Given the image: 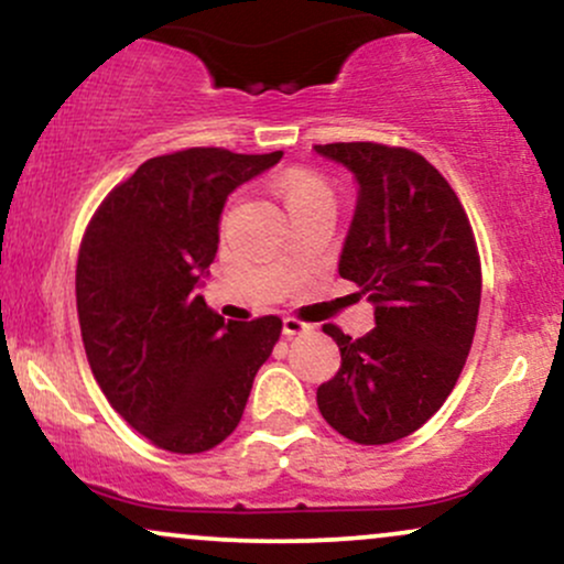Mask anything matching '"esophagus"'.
Segmentation results:
<instances>
[{
	"instance_id": "esophagus-1",
	"label": "esophagus",
	"mask_w": 564,
	"mask_h": 564,
	"mask_svg": "<svg viewBox=\"0 0 564 564\" xmlns=\"http://www.w3.org/2000/svg\"><path fill=\"white\" fill-rule=\"evenodd\" d=\"M313 332V326H310V323H304V321H296V318H291V315H286V318H283V334L286 336H296V334H310Z\"/></svg>"
}]
</instances>
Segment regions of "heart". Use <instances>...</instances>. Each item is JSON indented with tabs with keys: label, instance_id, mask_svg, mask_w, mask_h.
<instances>
[{
	"label": "heart",
	"instance_id": "obj_1",
	"mask_svg": "<svg viewBox=\"0 0 564 564\" xmlns=\"http://www.w3.org/2000/svg\"><path fill=\"white\" fill-rule=\"evenodd\" d=\"M278 191H281V198L283 204H286V209H294V206L307 204V200H315V198H332V191H328V185L323 183L321 177H315V174H302V172L283 177L281 185H278Z\"/></svg>",
	"mask_w": 564,
	"mask_h": 564
}]
</instances>
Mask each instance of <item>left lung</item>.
Wrapping results in <instances>:
<instances>
[{"label":"left lung","mask_w":564,"mask_h":564,"mask_svg":"<svg viewBox=\"0 0 564 564\" xmlns=\"http://www.w3.org/2000/svg\"><path fill=\"white\" fill-rule=\"evenodd\" d=\"M315 153L358 183L339 275L368 294L377 321L360 339L323 326L341 366L318 387V408L352 443H394L437 413L467 364L482 294L475 236L448 180L419 153L379 142Z\"/></svg>","instance_id":"1"}]
</instances>
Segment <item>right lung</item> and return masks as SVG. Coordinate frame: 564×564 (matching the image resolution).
<instances>
[{
  "instance_id": "1",
  "label": "right lung",
  "mask_w": 564,
  "mask_h": 564,
  "mask_svg": "<svg viewBox=\"0 0 564 564\" xmlns=\"http://www.w3.org/2000/svg\"><path fill=\"white\" fill-rule=\"evenodd\" d=\"M283 151L187 148L148 159L95 212L76 264L89 368L129 426L172 453L223 443L243 416L281 318H219L198 294L238 185Z\"/></svg>"
}]
</instances>
